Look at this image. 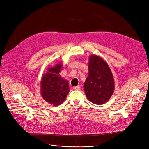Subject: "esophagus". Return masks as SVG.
<instances>
[{
  "mask_svg": "<svg viewBox=\"0 0 149 149\" xmlns=\"http://www.w3.org/2000/svg\"><path fill=\"white\" fill-rule=\"evenodd\" d=\"M74 89H75V90H77V91H79V90H80V86H75V87H74Z\"/></svg>",
  "mask_w": 149,
  "mask_h": 149,
  "instance_id": "1",
  "label": "esophagus"
}]
</instances>
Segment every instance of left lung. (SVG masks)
<instances>
[{
	"label": "left lung",
	"instance_id": "obj_1",
	"mask_svg": "<svg viewBox=\"0 0 149 149\" xmlns=\"http://www.w3.org/2000/svg\"><path fill=\"white\" fill-rule=\"evenodd\" d=\"M89 74L84 89L88 100L96 105L107 102L114 92L113 76L107 63L95 54L89 56Z\"/></svg>",
	"mask_w": 149,
	"mask_h": 149
}]
</instances>
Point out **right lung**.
Returning a JSON list of instances; mask_svg holds the SVG:
<instances>
[{
	"label": "right lung",
	"mask_w": 149,
	"mask_h": 149,
	"mask_svg": "<svg viewBox=\"0 0 149 149\" xmlns=\"http://www.w3.org/2000/svg\"><path fill=\"white\" fill-rule=\"evenodd\" d=\"M62 69L61 63L47 68L40 82L42 97L47 102L56 107L63 104L70 92L68 81L60 75Z\"/></svg>",
	"instance_id": "add662e5"
}]
</instances>
